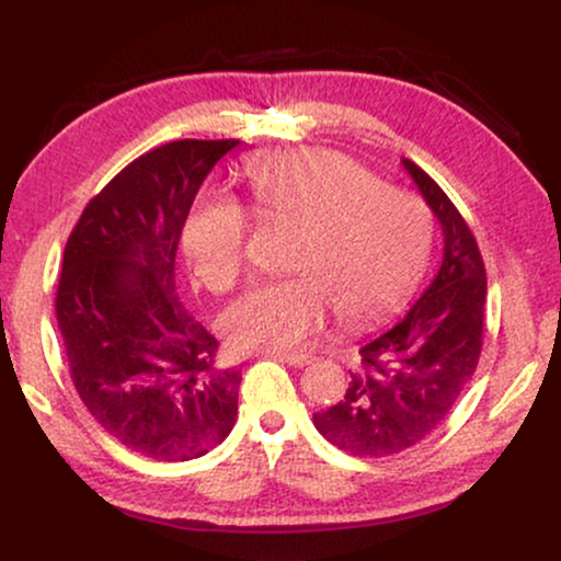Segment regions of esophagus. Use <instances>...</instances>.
<instances>
[{"label": "esophagus", "instance_id": "34e87169", "mask_svg": "<svg viewBox=\"0 0 561 561\" xmlns=\"http://www.w3.org/2000/svg\"><path fill=\"white\" fill-rule=\"evenodd\" d=\"M268 358H274V362H282V364H289V366H306L311 358L306 356V353H266Z\"/></svg>", "mask_w": 561, "mask_h": 561}]
</instances>
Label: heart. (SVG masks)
<instances>
[{
	"mask_svg": "<svg viewBox=\"0 0 561 561\" xmlns=\"http://www.w3.org/2000/svg\"><path fill=\"white\" fill-rule=\"evenodd\" d=\"M253 214L295 227L289 272L234 300L224 334L237 351H298L324 330L330 311L345 321L382 317L414 289L430 261L433 224L414 195L379 184L362 163L334 150H293L244 165ZM244 210L229 197H199L182 224L192 279L208 293L234 287L242 263Z\"/></svg>",
	"mask_w": 561,
	"mask_h": 561,
	"instance_id": "b5f03b06",
	"label": "heart"
}]
</instances>
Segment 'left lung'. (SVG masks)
<instances>
[{"label": "left lung", "instance_id": "8db88e82", "mask_svg": "<svg viewBox=\"0 0 561 561\" xmlns=\"http://www.w3.org/2000/svg\"><path fill=\"white\" fill-rule=\"evenodd\" d=\"M411 182L443 231L433 282L390 330L362 345L343 401L313 424L332 446L356 456H392L435 433L474 375L482 347L485 266L478 242L446 192L409 158Z\"/></svg>", "mask_w": 561, "mask_h": 561}]
</instances>
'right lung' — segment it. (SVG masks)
Wrapping results in <instances>:
<instances>
[{
	"mask_svg": "<svg viewBox=\"0 0 561 561\" xmlns=\"http://www.w3.org/2000/svg\"><path fill=\"white\" fill-rule=\"evenodd\" d=\"M240 139H179L126 165L70 231L57 327L89 414L158 461L208 454L237 422L240 369L176 293V248L199 184Z\"/></svg>",
	"mask_w": 561,
	"mask_h": 561,
	"instance_id": "add662e5",
	"label": "right lung"
}]
</instances>
